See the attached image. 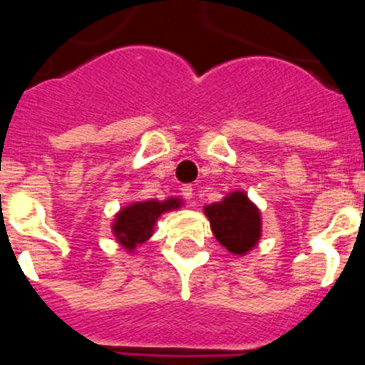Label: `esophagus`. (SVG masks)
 <instances>
[{
  "instance_id": "obj_1",
  "label": "esophagus",
  "mask_w": 365,
  "mask_h": 365,
  "mask_svg": "<svg viewBox=\"0 0 365 365\" xmlns=\"http://www.w3.org/2000/svg\"><path fill=\"white\" fill-rule=\"evenodd\" d=\"M192 191H195V189H192L191 185H183L182 187V196H183V198H185V200L191 202L192 195H195V192H192Z\"/></svg>"
}]
</instances>
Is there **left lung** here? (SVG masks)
<instances>
[{
  "label": "left lung",
  "instance_id": "1",
  "mask_svg": "<svg viewBox=\"0 0 365 365\" xmlns=\"http://www.w3.org/2000/svg\"><path fill=\"white\" fill-rule=\"evenodd\" d=\"M204 211L211 222V231L227 252L244 255L261 239V213L242 191L205 205Z\"/></svg>",
  "mask_w": 365,
  "mask_h": 365
}]
</instances>
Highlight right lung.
<instances>
[{"label": "right lung", "mask_w": 365, "mask_h": 365, "mask_svg": "<svg viewBox=\"0 0 365 365\" xmlns=\"http://www.w3.org/2000/svg\"><path fill=\"white\" fill-rule=\"evenodd\" d=\"M180 204L182 202L178 198H169L165 202H135V204H130L128 207L121 209L115 215V222L112 226L117 242L128 252H132L135 246L150 239L158 218L170 209H178Z\"/></svg>", "instance_id": "right-lung-1"}]
</instances>
